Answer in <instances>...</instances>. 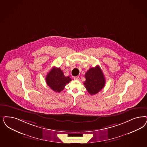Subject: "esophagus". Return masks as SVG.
I'll list each match as a JSON object with an SVG mask.
<instances>
[{
    "label": "esophagus",
    "instance_id": "obj_1",
    "mask_svg": "<svg viewBox=\"0 0 147 147\" xmlns=\"http://www.w3.org/2000/svg\"><path fill=\"white\" fill-rule=\"evenodd\" d=\"M74 79L75 80H79V76H75L74 78Z\"/></svg>",
    "mask_w": 147,
    "mask_h": 147
}]
</instances>
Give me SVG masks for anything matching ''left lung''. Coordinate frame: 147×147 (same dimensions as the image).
Instances as JSON below:
<instances>
[{
  "label": "left lung",
  "instance_id": "1",
  "mask_svg": "<svg viewBox=\"0 0 147 147\" xmlns=\"http://www.w3.org/2000/svg\"><path fill=\"white\" fill-rule=\"evenodd\" d=\"M85 77L86 81L84 82V84L91 95L96 94L105 86V77L99 66L91 68L86 72Z\"/></svg>",
  "mask_w": 147,
  "mask_h": 147
}]
</instances>
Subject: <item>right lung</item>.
<instances>
[{
  "instance_id": "1",
  "label": "right lung",
  "mask_w": 147,
  "mask_h": 147,
  "mask_svg": "<svg viewBox=\"0 0 147 147\" xmlns=\"http://www.w3.org/2000/svg\"><path fill=\"white\" fill-rule=\"evenodd\" d=\"M46 80L47 84L51 90L56 92H60L65 88L66 84L71 80V79L69 76H65L60 68L54 67L47 74Z\"/></svg>"
}]
</instances>
